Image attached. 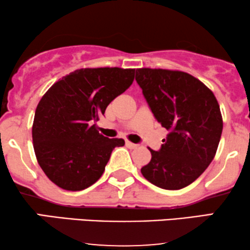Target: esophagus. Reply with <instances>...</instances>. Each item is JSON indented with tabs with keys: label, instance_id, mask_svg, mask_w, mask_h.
Wrapping results in <instances>:
<instances>
[{
	"label": "esophagus",
	"instance_id": "1",
	"mask_svg": "<svg viewBox=\"0 0 250 250\" xmlns=\"http://www.w3.org/2000/svg\"><path fill=\"white\" fill-rule=\"evenodd\" d=\"M126 146L129 149H135V148H138V145H135V143H132L129 141H126Z\"/></svg>",
	"mask_w": 250,
	"mask_h": 250
}]
</instances>
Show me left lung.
Here are the masks:
<instances>
[{"label":"left lung","instance_id":"1","mask_svg":"<svg viewBox=\"0 0 250 250\" xmlns=\"http://www.w3.org/2000/svg\"><path fill=\"white\" fill-rule=\"evenodd\" d=\"M136 83L157 122L168 131L142 175L165 190H179L209 166L220 143L223 121L213 92L190 74L136 69Z\"/></svg>","mask_w":250,"mask_h":250}]
</instances>
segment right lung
I'll list each match as a JSON object with an SVG mask.
<instances>
[{"mask_svg":"<svg viewBox=\"0 0 250 250\" xmlns=\"http://www.w3.org/2000/svg\"><path fill=\"white\" fill-rule=\"evenodd\" d=\"M135 69L84 68L63 76L41 99L33 143L41 168L61 189L81 191L100 179L112 150L123 139L97 131L108 104L127 90Z\"/></svg>","mask_w":250,"mask_h":250,"instance_id":"right-lung-1","label":"right lung"}]
</instances>
